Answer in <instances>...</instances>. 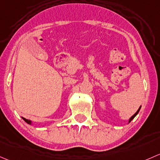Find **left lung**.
Returning <instances> with one entry per match:
<instances>
[{
  "mask_svg": "<svg viewBox=\"0 0 160 160\" xmlns=\"http://www.w3.org/2000/svg\"><path fill=\"white\" fill-rule=\"evenodd\" d=\"M140 108H141V107H139V109H138V110H137V112H136V113H135V114H134V115H133V116H132V117H131V118H129V122H131V121H132V119H133V118H135V117H136V115H137V114H138V113H139V110H140Z\"/></svg>",
  "mask_w": 160,
  "mask_h": 160,
  "instance_id": "obj_1",
  "label": "left lung"
}]
</instances>
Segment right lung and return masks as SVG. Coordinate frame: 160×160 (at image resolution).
<instances>
[{"label":"right lung","instance_id":"right-lung-1","mask_svg":"<svg viewBox=\"0 0 160 160\" xmlns=\"http://www.w3.org/2000/svg\"><path fill=\"white\" fill-rule=\"evenodd\" d=\"M23 119H24V121H25L26 122H27V123H28V124H31V122L30 121V120H28V119H26V118H23Z\"/></svg>","mask_w":160,"mask_h":160}]
</instances>
